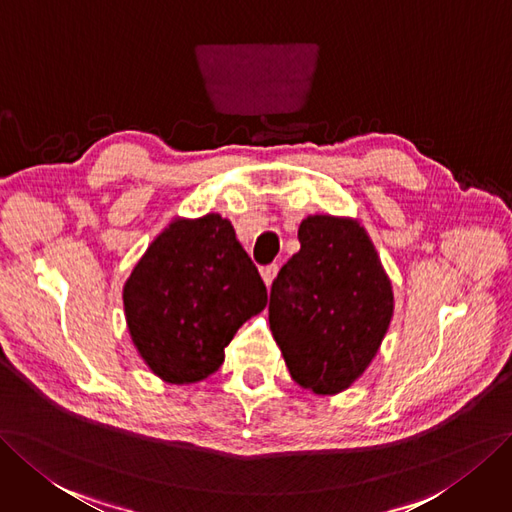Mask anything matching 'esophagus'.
I'll return each instance as SVG.
<instances>
[{"mask_svg":"<svg viewBox=\"0 0 512 512\" xmlns=\"http://www.w3.org/2000/svg\"><path fill=\"white\" fill-rule=\"evenodd\" d=\"M276 272H278V266H276V263H272V266L261 268V278H263V282H266V287H270V285H272V280H274Z\"/></svg>","mask_w":512,"mask_h":512,"instance_id":"34e87169","label":"esophagus"}]
</instances>
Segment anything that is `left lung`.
<instances>
[{
	"label": "left lung",
	"mask_w": 512,
	"mask_h": 512,
	"mask_svg": "<svg viewBox=\"0 0 512 512\" xmlns=\"http://www.w3.org/2000/svg\"><path fill=\"white\" fill-rule=\"evenodd\" d=\"M301 249L272 282L270 329L293 380L316 394L346 390L373 361L392 318V287L373 244L350 219L314 215Z\"/></svg>",
	"instance_id": "8db88e82"
}]
</instances>
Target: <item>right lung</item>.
Returning a JSON list of instances; mask_svg holds the SVG:
<instances>
[{"instance_id":"right-lung-1","label":"right lung","mask_w":512,"mask_h":512,"mask_svg":"<svg viewBox=\"0 0 512 512\" xmlns=\"http://www.w3.org/2000/svg\"><path fill=\"white\" fill-rule=\"evenodd\" d=\"M266 304L257 266L219 215L170 223L124 285L132 344L168 384L215 373L223 348Z\"/></svg>"}]
</instances>
